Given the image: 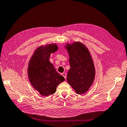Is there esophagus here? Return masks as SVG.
<instances>
[{"mask_svg": "<svg viewBox=\"0 0 127 127\" xmlns=\"http://www.w3.org/2000/svg\"><path fill=\"white\" fill-rule=\"evenodd\" d=\"M61 75H63V77L64 78V79H66V77H67L66 73H62V74H61Z\"/></svg>", "mask_w": 127, "mask_h": 127, "instance_id": "1", "label": "esophagus"}]
</instances>
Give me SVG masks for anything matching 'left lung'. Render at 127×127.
<instances>
[{
	"instance_id": "left-lung-1",
	"label": "left lung",
	"mask_w": 127,
	"mask_h": 127,
	"mask_svg": "<svg viewBox=\"0 0 127 127\" xmlns=\"http://www.w3.org/2000/svg\"><path fill=\"white\" fill-rule=\"evenodd\" d=\"M66 48L68 52L71 67L67 80L77 94H84L92 85L95 77L91 56L85 45L79 42L68 44Z\"/></svg>"
}]
</instances>
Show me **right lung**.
I'll use <instances>...</instances> for the list:
<instances>
[{"instance_id": "1", "label": "right lung", "mask_w": 127, "mask_h": 127, "mask_svg": "<svg viewBox=\"0 0 127 127\" xmlns=\"http://www.w3.org/2000/svg\"><path fill=\"white\" fill-rule=\"evenodd\" d=\"M57 50L56 43L40 47L29 61L28 74L30 82L33 88L44 96L54 94L56 87L64 81V77L56 72L49 61L50 54Z\"/></svg>"}]
</instances>
